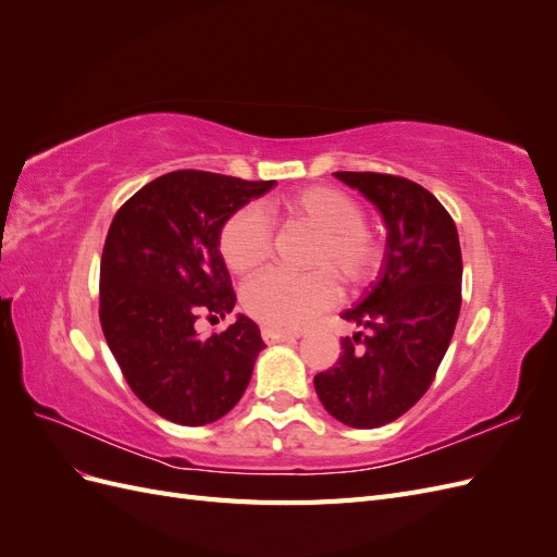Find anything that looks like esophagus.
Segmentation results:
<instances>
[{
    "label": "esophagus",
    "instance_id": "esophagus-1",
    "mask_svg": "<svg viewBox=\"0 0 557 557\" xmlns=\"http://www.w3.org/2000/svg\"><path fill=\"white\" fill-rule=\"evenodd\" d=\"M260 334L262 339L267 344H278V342H290V339H297L299 332H288V330H278V327H269V325H262L260 327Z\"/></svg>",
    "mask_w": 557,
    "mask_h": 557
}]
</instances>
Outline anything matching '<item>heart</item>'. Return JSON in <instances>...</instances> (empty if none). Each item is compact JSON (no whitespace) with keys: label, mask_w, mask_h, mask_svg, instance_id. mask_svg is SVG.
Segmentation results:
<instances>
[{"label":"heart","mask_w":557,"mask_h":557,"mask_svg":"<svg viewBox=\"0 0 557 557\" xmlns=\"http://www.w3.org/2000/svg\"><path fill=\"white\" fill-rule=\"evenodd\" d=\"M290 223L315 232L309 248V274L269 269L244 285L242 305L250 318L278 330H297L339 299V280L348 293L367 288L383 264V242L364 223L356 199L327 185H311L281 201ZM274 248V232L258 205L234 211L218 234V250L234 274L262 267Z\"/></svg>","instance_id":"b5f03b06"}]
</instances>
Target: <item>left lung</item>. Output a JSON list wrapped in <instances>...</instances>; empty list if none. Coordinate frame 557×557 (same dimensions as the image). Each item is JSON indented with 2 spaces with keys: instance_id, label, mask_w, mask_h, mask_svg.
Masks as SVG:
<instances>
[{
  "instance_id": "8db88e82",
  "label": "left lung",
  "mask_w": 557,
  "mask_h": 557,
  "mask_svg": "<svg viewBox=\"0 0 557 557\" xmlns=\"http://www.w3.org/2000/svg\"><path fill=\"white\" fill-rule=\"evenodd\" d=\"M379 207L387 244L372 290L342 313L360 332L313 376L330 416L372 430L393 423L428 393L462 305V252L450 213L423 185L379 172H336Z\"/></svg>"
}]
</instances>
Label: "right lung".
<instances>
[{"label": "right lung", "mask_w": 557, "mask_h": 557, "mask_svg": "<svg viewBox=\"0 0 557 557\" xmlns=\"http://www.w3.org/2000/svg\"><path fill=\"white\" fill-rule=\"evenodd\" d=\"M272 185L178 170L144 185L113 215L99 264V323L132 393L172 423L223 418L264 348L246 315L207 339L195 323L237 305L218 234Z\"/></svg>", "instance_id": "1"}]
</instances>
